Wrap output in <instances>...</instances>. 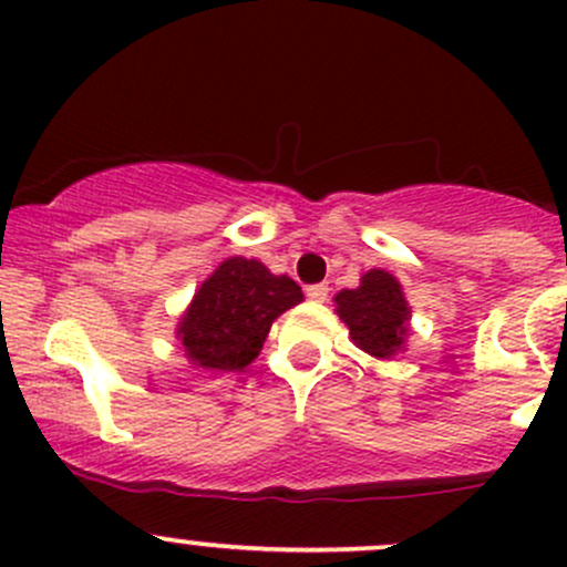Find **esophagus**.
Returning a JSON list of instances; mask_svg holds the SVG:
<instances>
[{"mask_svg":"<svg viewBox=\"0 0 567 567\" xmlns=\"http://www.w3.org/2000/svg\"><path fill=\"white\" fill-rule=\"evenodd\" d=\"M307 296L312 298V301H326V298H328V285H326V282L309 285V288H307Z\"/></svg>","mask_w":567,"mask_h":567,"instance_id":"34e87169","label":"esophagus"}]
</instances>
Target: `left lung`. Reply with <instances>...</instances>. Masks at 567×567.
Masks as SVG:
<instances>
[{
  "label": "left lung",
  "mask_w": 567,
  "mask_h": 567,
  "mask_svg": "<svg viewBox=\"0 0 567 567\" xmlns=\"http://www.w3.org/2000/svg\"><path fill=\"white\" fill-rule=\"evenodd\" d=\"M336 312L350 326L354 344L374 358H390L406 339V298L388 271H369L360 279V288L341 290Z\"/></svg>",
  "instance_id": "obj_1"
}]
</instances>
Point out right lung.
Listing matches in <instances>:
<instances>
[{
    "mask_svg": "<svg viewBox=\"0 0 567 567\" xmlns=\"http://www.w3.org/2000/svg\"><path fill=\"white\" fill-rule=\"evenodd\" d=\"M290 277H274L258 260L228 258L193 296L179 339L196 365L241 371L258 358L271 322L301 301Z\"/></svg>",
    "mask_w": 567,
    "mask_h": 567,
    "instance_id": "obj_1",
    "label": "right lung"
}]
</instances>
